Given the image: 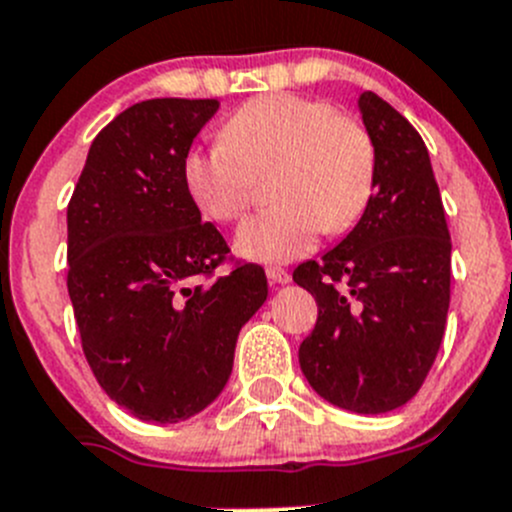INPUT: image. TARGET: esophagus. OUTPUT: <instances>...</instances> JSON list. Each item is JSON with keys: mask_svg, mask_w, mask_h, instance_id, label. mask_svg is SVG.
I'll use <instances>...</instances> for the list:
<instances>
[{"mask_svg": "<svg viewBox=\"0 0 512 512\" xmlns=\"http://www.w3.org/2000/svg\"><path fill=\"white\" fill-rule=\"evenodd\" d=\"M266 276H269L271 284H289L291 281V274L286 269H281V266H269Z\"/></svg>", "mask_w": 512, "mask_h": 512, "instance_id": "34e87169", "label": "esophagus"}]
</instances>
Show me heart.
<instances>
[{
  "label": "heart",
  "mask_w": 512,
  "mask_h": 512,
  "mask_svg": "<svg viewBox=\"0 0 512 512\" xmlns=\"http://www.w3.org/2000/svg\"><path fill=\"white\" fill-rule=\"evenodd\" d=\"M183 186L198 211L231 223L251 206L259 178L274 175L276 206L243 223L236 251L279 264L314 248L319 233H344L362 218L374 193L377 148L359 120L326 100L261 95L223 123L221 140L183 155Z\"/></svg>",
  "instance_id": "heart-1"
}]
</instances>
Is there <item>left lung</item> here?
Wrapping results in <instances>:
<instances>
[{"mask_svg": "<svg viewBox=\"0 0 512 512\" xmlns=\"http://www.w3.org/2000/svg\"><path fill=\"white\" fill-rule=\"evenodd\" d=\"M359 113L377 148L374 193L347 238L296 266L319 306L299 364L326 402L382 415L415 397L440 352L452 243L420 133L374 92Z\"/></svg>", "mask_w": 512, "mask_h": 512, "instance_id": "8db88e82", "label": "left lung"}]
</instances>
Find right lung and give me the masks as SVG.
<instances>
[{"instance_id": "right-lung-1", "label": "right lung", "mask_w": 512, "mask_h": 512, "mask_svg": "<svg viewBox=\"0 0 512 512\" xmlns=\"http://www.w3.org/2000/svg\"><path fill=\"white\" fill-rule=\"evenodd\" d=\"M218 100L158 97L97 133L67 206V291L107 397L180 422L226 387L241 326L269 296L261 266L216 276L228 243L183 186V155Z\"/></svg>"}]
</instances>
